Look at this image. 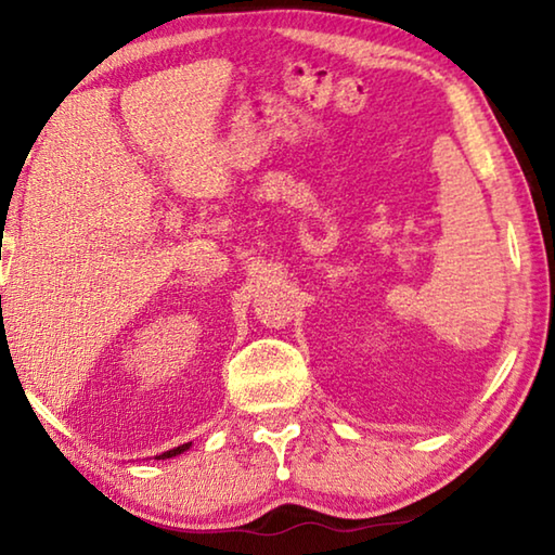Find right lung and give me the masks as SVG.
<instances>
[{"label": "right lung", "mask_w": 555, "mask_h": 555, "mask_svg": "<svg viewBox=\"0 0 555 555\" xmlns=\"http://www.w3.org/2000/svg\"><path fill=\"white\" fill-rule=\"evenodd\" d=\"M2 259V257H0ZM191 448V443H183V446H178V448H171V450H166V453H162V455H156V460H166V457H176V455H181V453H185V450Z\"/></svg>", "instance_id": "right-lung-1"}]
</instances>
